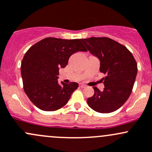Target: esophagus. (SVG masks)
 <instances>
[{
    "mask_svg": "<svg viewBox=\"0 0 152 152\" xmlns=\"http://www.w3.org/2000/svg\"><path fill=\"white\" fill-rule=\"evenodd\" d=\"M79 86H80V87H81V88H84V87H87V86H86L85 84H79Z\"/></svg>",
    "mask_w": 152,
    "mask_h": 152,
    "instance_id": "1",
    "label": "esophagus"
}]
</instances>
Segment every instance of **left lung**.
Masks as SVG:
<instances>
[{
  "instance_id": "obj_1",
  "label": "left lung",
  "mask_w": 152,
  "mask_h": 152,
  "mask_svg": "<svg viewBox=\"0 0 152 152\" xmlns=\"http://www.w3.org/2000/svg\"><path fill=\"white\" fill-rule=\"evenodd\" d=\"M87 50L100 60V71L104 89L94 87L95 93L87 99L88 105L103 114L119 109L132 92L138 67L132 53L124 46L109 38L92 37L81 39Z\"/></svg>"
}]
</instances>
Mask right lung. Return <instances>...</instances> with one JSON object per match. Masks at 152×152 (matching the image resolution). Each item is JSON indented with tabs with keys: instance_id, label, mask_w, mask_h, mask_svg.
<instances>
[{
	"instance_id": "right-lung-1",
	"label": "right lung",
	"mask_w": 152,
	"mask_h": 152,
	"mask_svg": "<svg viewBox=\"0 0 152 152\" xmlns=\"http://www.w3.org/2000/svg\"><path fill=\"white\" fill-rule=\"evenodd\" d=\"M81 39L46 38L32 46L21 63L23 87L27 96L42 111H53L68 103L79 87L76 82L58 83L59 69L68 65L73 53L87 52Z\"/></svg>"
}]
</instances>
